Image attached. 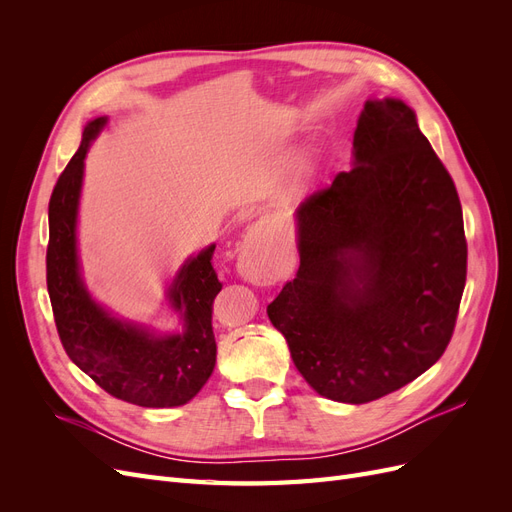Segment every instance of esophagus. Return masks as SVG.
I'll return each mask as SVG.
<instances>
[{
    "instance_id": "1",
    "label": "esophagus",
    "mask_w": 512,
    "mask_h": 512,
    "mask_svg": "<svg viewBox=\"0 0 512 512\" xmlns=\"http://www.w3.org/2000/svg\"><path fill=\"white\" fill-rule=\"evenodd\" d=\"M237 271L252 284H267L277 271V254L273 245L260 235L258 228L247 232L237 247Z\"/></svg>"
}]
</instances>
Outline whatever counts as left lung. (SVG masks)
Returning <instances> with one entry per match:
<instances>
[{"label":"left lung","mask_w":512,"mask_h":512,"mask_svg":"<svg viewBox=\"0 0 512 512\" xmlns=\"http://www.w3.org/2000/svg\"><path fill=\"white\" fill-rule=\"evenodd\" d=\"M352 145V170L299 205L301 267L267 314L318 395L367 404L444 354L468 243L455 183L406 102L367 100Z\"/></svg>","instance_id":"obj_1"}]
</instances>
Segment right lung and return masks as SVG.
Listing matches in <instances>:
<instances>
[{
  "label": "right lung",
  "mask_w": 512,
  "mask_h": 512,
  "mask_svg": "<svg viewBox=\"0 0 512 512\" xmlns=\"http://www.w3.org/2000/svg\"><path fill=\"white\" fill-rule=\"evenodd\" d=\"M104 123L106 117L87 123L79 151L51 194L46 288L57 333L72 363L108 395L143 408L183 406L209 380L218 352L211 324L213 299L222 290L211 265L215 245L185 260L168 286L166 299L181 316V333H151L111 316L89 297L76 254V213L87 149Z\"/></svg>",
  "instance_id": "1"
}]
</instances>
